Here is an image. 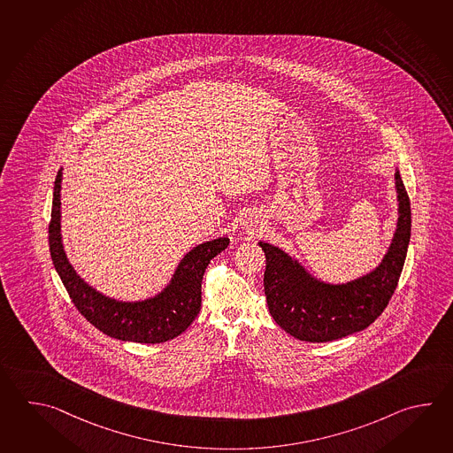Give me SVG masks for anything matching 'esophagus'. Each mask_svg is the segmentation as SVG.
Instances as JSON below:
<instances>
[{"label":"esophagus","mask_w":453,"mask_h":453,"mask_svg":"<svg viewBox=\"0 0 453 453\" xmlns=\"http://www.w3.org/2000/svg\"><path fill=\"white\" fill-rule=\"evenodd\" d=\"M242 226H243V229H247L249 232H258L259 224L257 219H253V218H245V219H242Z\"/></svg>","instance_id":"1"}]
</instances>
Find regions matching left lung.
Masks as SVG:
<instances>
[{
  "label": "left lung",
  "instance_id": "8db88e82",
  "mask_svg": "<svg viewBox=\"0 0 453 453\" xmlns=\"http://www.w3.org/2000/svg\"><path fill=\"white\" fill-rule=\"evenodd\" d=\"M398 198L397 231L388 253L370 274L347 284L318 280L284 250L265 242V296L269 313L298 341L331 342L366 329L378 319L397 288L411 235V208L395 173Z\"/></svg>",
  "mask_w": 453,
  "mask_h": 453
}]
</instances>
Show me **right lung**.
<instances>
[{"label": "right lung", "mask_w": 453, "mask_h": 453, "mask_svg": "<svg viewBox=\"0 0 453 453\" xmlns=\"http://www.w3.org/2000/svg\"><path fill=\"white\" fill-rule=\"evenodd\" d=\"M61 176L55 180L51 221L48 227L50 253L56 273L83 318L103 334L119 341L161 343L184 333L202 306L204 269L218 253L227 249L229 239L219 237L190 250L180 259L169 286L143 302H119L96 292L77 276L61 243Z\"/></svg>", "instance_id": "1"}]
</instances>
